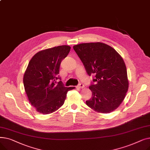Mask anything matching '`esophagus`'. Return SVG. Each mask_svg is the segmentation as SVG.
<instances>
[{"label": "esophagus", "instance_id": "obj_1", "mask_svg": "<svg viewBox=\"0 0 150 150\" xmlns=\"http://www.w3.org/2000/svg\"><path fill=\"white\" fill-rule=\"evenodd\" d=\"M76 87L78 88H79V89H81V88H83L84 87V85L83 84H82V83H80L79 84H78Z\"/></svg>", "mask_w": 150, "mask_h": 150}]
</instances>
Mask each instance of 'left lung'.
<instances>
[{
  "label": "left lung",
  "instance_id": "left-lung-1",
  "mask_svg": "<svg viewBox=\"0 0 150 150\" xmlns=\"http://www.w3.org/2000/svg\"><path fill=\"white\" fill-rule=\"evenodd\" d=\"M73 48L86 72L94 75L89 88L92 97L86 101L94 111L109 113L120 106L128 89L127 71L120 55L102 42L83 43Z\"/></svg>",
  "mask_w": 150,
  "mask_h": 150
}]
</instances>
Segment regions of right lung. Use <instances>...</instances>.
<instances>
[{
  "label": "right lung",
  "instance_id": "right-lung-1",
  "mask_svg": "<svg viewBox=\"0 0 150 150\" xmlns=\"http://www.w3.org/2000/svg\"><path fill=\"white\" fill-rule=\"evenodd\" d=\"M70 50L69 45L45 49L35 54L28 63L23 86L31 105L41 114L56 111L64 104L67 92L75 88L65 87L58 75L61 62Z\"/></svg>",
  "mask_w": 150,
  "mask_h": 150
}]
</instances>
